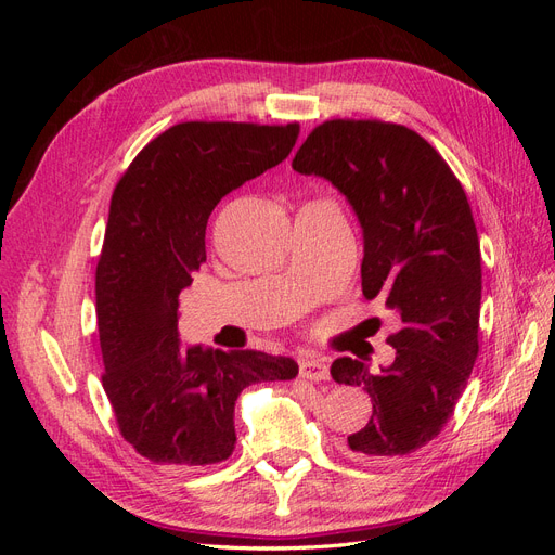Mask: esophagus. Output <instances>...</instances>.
<instances>
[{"label":"esophagus","instance_id":"34e87169","mask_svg":"<svg viewBox=\"0 0 555 555\" xmlns=\"http://www.w3.org/2000/svg\"><path fill=\"white\" fill-rule=\"evenodd\" d=\"M298 371H300V377H306V379H312V382H322V379H328V363H326V359H322V357H314V354H310V357H304L298 361Z\"/></svg>","mask_w":555,"mask_h":555}]
</instances>
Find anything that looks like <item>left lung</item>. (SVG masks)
Returning <instances> with one entry per match:
<instances>
[{"label": "left lung", "mask_w": 555, "mask_h": 555, "mask_svg": "<svg viewBox=\"0 0 555 555\" xmlns=\"http://www.w3.org/2000/svg\"><path fill=\"white\" fill-rule=\"evenodd\" d=\"M292 166L347 198L363 231V296L402 322L389 338L391 365H331L335 382L373 400L347 447L363 461L405 456L438 438L479 354L481 251L467 196L438 150L391 122L319 125Z\"/></svg>", "instance_id": "1"}]
</instances>
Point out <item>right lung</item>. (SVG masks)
Masks as SVG:
<instances>
[{
	"label": "right lung",
	"instance_id": "obj_1",
	"mask_svg": "<svg viewBox=\"0 0 555 555\" xmlns=\"http://www.w3.org/2000/svg\"><path fill=\"white\" fill-rule=\"evenodd\" d=\"M296 139V122L173 125L141 150L113 192L96 263L102 382L122 438L153 463L227 461L243 389L298 375L289 357L184 347L178 333V296L206 261L210 212L287 159Z\"/></svg>",
	"mask_w": 555,
	"mask_h": 555
}]
</instances>
